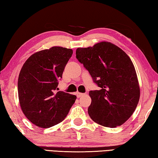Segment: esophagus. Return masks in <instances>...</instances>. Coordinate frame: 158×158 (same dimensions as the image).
<instances>
[{"label": "esophagus", "mask_w": 158, "mask_h": 158, "mask_svg": "<svg viewBox=\"0 0 158 158\" xmlns=\"http://www.w3.org/2000/svg\"><path fill=\"white\" fill-rule=\"evenodd\" d=\"M85 94H82V93H80V92H77V93H76V96H77V98L81 97V96H84Z\"/></svg>", "instance_id": "obj_1"}]
</instances>
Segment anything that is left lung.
Wrapping results in <instances>:
<instances>
[{"instance_id": "8db88e82", "label": "left lung", "mask_w": 158, "mask_h": 158, "mask_svg": "<svg viewBox=\"0 0 158 158\" xmlns=\"http://www.w3.org/2000/svg\"><path fill=\"white\" fill-rule=\"evenodd\" d=\"M76 58L100 88L90 91L91 118L100 125L116 128L133 114L140 97L135 66L123 50L107 41L77 48Z\"/></svg>"}]
</instances>
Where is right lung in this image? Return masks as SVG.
<instances>
[{
  "label": "right lung",
  "mask_w": 158,
  "mask_h": 158,
  "mask_svg": "<svg viewBox=\"0 0 158 158\" xmlns=\"http://www.w3.org/2000/svg\"><path fill=\"white\" fill-rule=\"evenodd\" d=\"M72 54V49L53 46L32 55L22 66L18 79L19 103L35 126L48 128L62 122L76 101L75 95L56 92Z\"/></svg>",
  "instance_id": "add662e5"
}]
</instances>
